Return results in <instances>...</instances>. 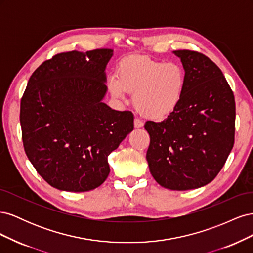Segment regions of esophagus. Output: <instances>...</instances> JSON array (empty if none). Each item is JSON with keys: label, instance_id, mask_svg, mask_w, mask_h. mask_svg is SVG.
<instances>
[{"label": "esophagus", "instance_id": "34e87169", "mask_svg": "<svg viewBox=\"0 0 253 253\" xmlns=\"http://www.w3.org/2000/svg\"><path fill=\"white\" fill-rule=\"evenodd\" d=\"M134 126L136 127V128H140V127H142L143 126V122L140 120V119H135L134 120Z\"/></svg>", "mask_w": 253, "mask_h": 253}]
</instances>
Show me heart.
<instances>
[{
  "instance_id": "b5f03b06",
  "label": "heart",
  "mask_w": 253,
  "mask_h": 253,
  "mask_svg": "<svg viewBox=\"0 0 253 253\" xmlns=\"http://www.w3.org/2000/svg\"><path fill=\"white\" fill-rule=\"evenodd\" d=\"M186 82V73L178 63L134 57L121 61L117 75L109 76L106 86L117 100L134 93L137 112L145 118L163 120L178 109Z\"/></svg>"
}]
</instances>
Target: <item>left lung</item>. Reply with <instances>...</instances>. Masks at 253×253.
Segmentation results:
<instances>
[{
  "label": "left lung",
  "instance_id": "left-lung-1",
  "mask_svg": "<svg viewBox=\"0 0 253 253\" xmlns=\"http://www.w3.org/2000/svg\"><path fill=\"white\" fill-rule=\"evenodd\" d=\"M186 73L178 109L162 122L147 121L149 169L160 186L197 189L216 177L234 143L235 102L219 67L203 53L175 50Z\"/></svg>",
  "mask_w": 253,
  "mask_h": 253
}]
</instances>
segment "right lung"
I'll list each match as a JSON object with an SVG mask.
<instances>
[{"mask_svg":"<svg viewBox=\"0 0 253 253\" xmlns=\"http://www.w3.org/2000/svg\"><path fill=\"white\" fill-rule=\"evenodd\" d=\"M112 56L103 48L59 53L28 80L20 110L23 144L37 172L58 190L86 192L102 185L109 154L134 129L131 112L103 102Z\"/></svg>","mask_w":253,"mask_h":253,"instance_id":"add662e5","label":"right lung"}]
</instances>
